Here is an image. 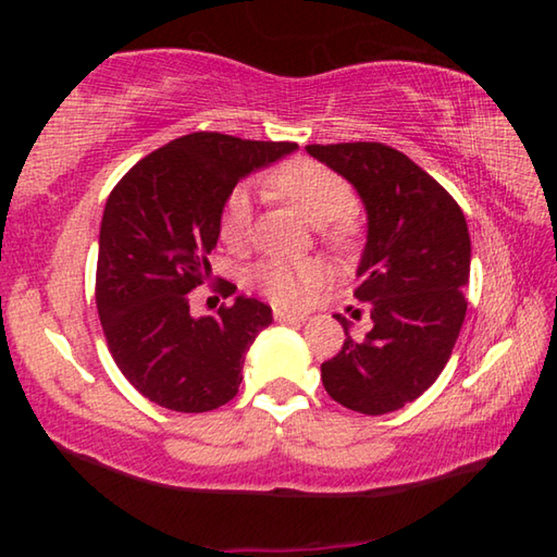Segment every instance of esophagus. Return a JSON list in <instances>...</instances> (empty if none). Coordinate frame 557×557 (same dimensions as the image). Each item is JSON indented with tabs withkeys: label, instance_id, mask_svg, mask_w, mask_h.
Here are the masks:
<instances>
[{
	"label": "esophagus",
	"instance_id": "obj_1",
	"mask_svg": "<svg viewBox=\"0 0 557 557\" xmlns=\"http://www.w3.org/2000/svg\"><path fill=\"white\" fill-rule=\"evenodd\" d=\"M272 317H275L277 322H282V324H299V322H305V314L285 312V309H275V312H272Z\"/></svg>",
	"mask_w": 557,
	"mask_h": 557
}]
</instances>
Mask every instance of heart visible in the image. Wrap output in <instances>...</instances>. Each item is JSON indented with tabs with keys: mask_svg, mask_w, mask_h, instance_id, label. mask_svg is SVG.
<instances>
[{
	"mask_svg": "<svg viewBox=\"0 0 557 557\" xmlns=\"http://www.w3.org/2000/svg\"><path fill=\"white\" fill-rule=\"evenodd\" d=\"M268 191L319 225L322 238L344 250L358 238V221L351 213L354 188L342 174L314 159H289L268 176ZM252 199L245 186H235L225 196L219 215L221 240L240 250L250 238ZM248 285L277 307H299L322 280V265L314 260H260L248 270Z\"/></svg>",
	"mask_w": 557,
	"mask_h": 557,
	"instance_id": "1",
	"label": "heart"
}]
</instances>
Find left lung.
<instances>
[{
  "mask_svg": "<svg viewBox=\"0 0 557 557\" xmlns=\"http://www.w3.org/2000/svg\"><path fill=\"white\" fill-rule=\"evenodd\" d=\"M307 152L348 178L369 213L354 297L369 309L373 329L351 338L336 314L346 338L322 363V383L348 410L393 412L437 381L465 324V213L425 169L383 143L307 145Z\"/></svg>",
  "mask_w": 557,
  "mask_h": 557,
  "instance_id": "left-lung-1",
  "label": "left lung"
}]
</instances>
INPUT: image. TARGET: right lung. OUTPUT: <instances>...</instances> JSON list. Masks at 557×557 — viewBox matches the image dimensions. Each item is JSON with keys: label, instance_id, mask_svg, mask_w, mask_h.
<instances>
[{"label": "right lung", "instance_id": "obj_1", "mask_svg": "<svg viewBox=\"0 0 557 557\" xmlns=\"http://www.w3.org/2000/svg\"><path fill=\"white\" fill-rule=\"evenodd\" d=\"M295 149L191 132L139 159L110 191L96 272L102 334L122 375L162 408L209 412L238 393L245 351L272 324V309L238 297L196 319L188 299L211 277L225 196ZM213 289L228 297L235 285L219 280Z\"/></svg>", "mask_w": 557, "mask_h": 557}]
</instances>
